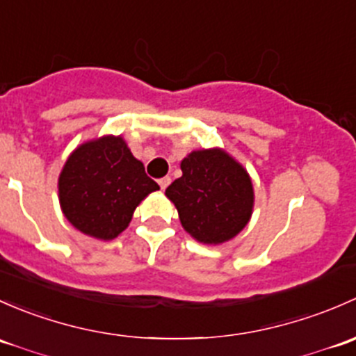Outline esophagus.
<instances>
[{
  "instance_id": "34e87169",
  "label": "esophagus",
  "mask_w": 356,
  "mask_h": 356,
  "mask_svg": "<svg viewBox=\"0 0 356 356\" xmlns=\"http://www.w3.org/2000/svg\"><path fill=\"white\" fill-rule=\"evenodd\" d=\"M157 183H159V186H161V188H163V190H166V188H168V185H170V183H171V178H170V177L159 178V181H157Z\"/></svg>"
}]
</instances>
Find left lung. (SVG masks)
<instances>
[{
  "label": "left lung",
  "mask_w": 356,
  "mask_h": 356,
  "mask_svg": "<svg viewBox=\"0 0 356 356\" xmlns=\"http://www.w3.org/2000/svg\"><path fill=\"white\" fill-rule=\"evenodd\" d=\"M183 175L166 188L181 226L202 243L232 240L247 226L254 188L247 171L225 151H193L181 161Z\"/></svg>",
  "instance_id": "1"
}]
</instances>
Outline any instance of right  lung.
Here are the masks:
<instances>
[{"label":"right lung","instance_id":"obj_1","mask_svg":"<svg viewBox=\"0 0 356 356\" xmlns=\"http://www.w3.org/2000/svg\"><path fill=\"white\" fill-rule=\"evenodd\" d=\"M65 218L79 232L111 240L159 185L145 175L122 137H102L72 152L58 181Z\"/></svg>","mask_w":356,"mask_h":356}]
</instances>
